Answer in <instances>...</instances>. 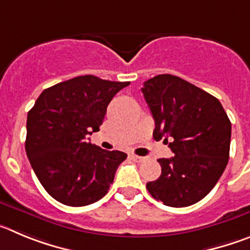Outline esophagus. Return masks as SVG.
Instances as JSON below:
<instances>
[{
	"mask_svg": "<svg viewBox=\"0 0 250 250\" xmlns=\"http://www.w3.org/2000/svg\"><path fill=\"white\" fill-rule=\"evenodd\" d=\"M132 159H133L134 162H138V163H141V162L145 161L146 157H141V156H136V154H132Z\"/></svg>",
	"mask_w": 250,
	"mask_h": 250,
	"instance_id": "1",
	"label": "esophagus"
}]
</instances>
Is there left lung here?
Here are the masks:
<instances>
[{
  "label": "left lung",
  "instance_id": "8db88e82",
  "mask_svg": "<svg viewBox=\"0 0 250 250\" xmlns=\"http://www.w3.org/2000/svg\"><path fill=\"white\" fill-rule=\"evenodd\" d=\"M154 118L153 137L174 153L159 158L161 177L147 189L164 206L188 207L214 188L229 159L231 125L219 101L177 76L158 75L142 88Z\"/></svg>",
  "mask_w": 250,
  "mask_h": 250
}]
</instances>
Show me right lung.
I'll return each mask as SVG.
<instances>
[{
    "label": "right lung",
    "instance_id": "right-lung-1",
    "mask_svg": "<svg viewBox=\"0 0 250 250\" xmlns=\"http://www.w3.org/2000/svg\"><path fill=\"white\" fill-rule=\"evenodd\" d=\"M129 82L80 76L44 89L27 114L26 153L46 192L60 203L100 201L127 154L88 142L100 130L107 105Z\"/></svg>",
    "mask_w": 250,
    "mask_h": 250
}]
</instances>
